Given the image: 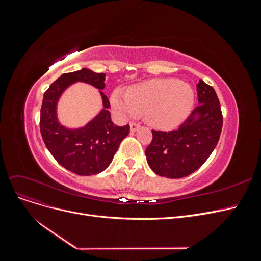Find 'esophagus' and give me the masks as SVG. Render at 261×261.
<instances>
[{
	"instance_id": "34e87169",
	"label": "esophagus",
	"mask_w": 261,
	"mask_h": 261,
	"mask_svg": "<svg viewBox=\"0 0 261 261\" xmlns=\"http://www.w3.org/2000/svg\"><path fill=\"white\" fill-rule=\"evenodd\" d=\"M130 132L132 133H135L139 127H140V124H137V123H130Z\"/></svg>"
}]
</instances>
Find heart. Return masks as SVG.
<instances>
[{"label": "heart", "instance_id": "obj_1", "mask_svg": "<svg viewBox=\"0 0 261 261\" xmlns=\"http://www.w3.org/2000/svg\"><path fill=\"white\" fill-rule=\"evenodd\" d=\"M112 108L122 117L133 118L146 113L147 121L156 128H172L191 113L194 90L175 78H160L137 84L126 92L115 89Z\"/></svg>", "mask_w": 261, "mask_h": 261}]
</instances>
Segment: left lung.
<instances>
[{
    "mask_svg": "<svg viewBox=\"0 0 261 261\" xmlns=\"http://www.w3.org/2000/svg\"><path fill=\"white\" fill-rule=\"evenodd\" d=\"M196 107L179 128L152 130L146 149L147 162L155 174L168 178L185 177L198 170L215 150L222 130L223 117L215 89L199 80Z\"/></svg>",
    "mask_w": 261,
    "mask_h": 261,
    "instance_id": "1",
    "label": "left lung"
}]
</instances>
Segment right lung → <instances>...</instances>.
<instances>
[{
	"instance_id": "right-lung-1",
	"label": "right lung",
	"mask_w": 261,
	"mask_h": 261,
	"mask_svg": "<svg viewBox=\"0 0 261 261\" xmlns=\"http://www.w3.org/2000/svg\"><path fill=\"white\" fill-rule=\"evenodd\" d=\"M106 74L82 68L61 75L43 94L40 132L50 153L62 167L77 175H94L112 162L121 141L128 135L129 125L117 126L111 120L105 89ZM76 82H85L99 90L102 99L100 112L82 128L69 129L60 124L57 105L61 94Z\"/></svg>"
}]
</instances>
